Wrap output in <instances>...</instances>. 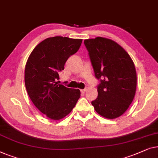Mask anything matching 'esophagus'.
<instances>
[{
  "label": "esophagus",
  "instance_id": "esophagus-1",
  "mask_svg": "<svg viewBox=\"0 0 158 158\" xmlns=\"http://www.w3.org/2000/svg\"><path fill=\"white\" fill-rule=\"evenodd\" d=\"M86 92V89H81V93H85Z\"/></svg>",
  "mask_w": 158,
  "mask_h": 158
}]
</instances>
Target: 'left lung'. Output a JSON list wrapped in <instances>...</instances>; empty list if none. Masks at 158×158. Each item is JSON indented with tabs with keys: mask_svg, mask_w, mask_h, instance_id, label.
Here are the masks:
<instances>
[{
	"mask_svg": "<svg viewBox=\"0 0 158 158\" xmlns=\"http://www.w3.org/2000/svg\"><path fill=\"white\" fill-rule=\"evenodd\" d=\"M95 77L100 81L98 97L92 102L96 112L107 119L123 114L135 97L137 74L135 64L124 48L103 37L84 41Z\"/></svg>",
	"mask_w": 158,
	"mask_h": 158,
	"instance_id": "left-lung-1",
	"label": "left lung"
}]
</instances>
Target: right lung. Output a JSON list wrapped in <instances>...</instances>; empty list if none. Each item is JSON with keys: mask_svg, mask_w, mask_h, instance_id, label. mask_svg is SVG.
Returning <instances> with one entry per match:
<instances>
[{"mask_svg": "<svg viewBox=\"0 0 158 158\" xmlns=\"http://www.w3.org/2000/svg\"><path fill=\"white\" fill-rule=\"evenodd\" d=\"M82 39L54 36L34 48L25 67V85L28 96L40 112L59 120L72 112L81 96L79 89L59 84V74L69 57L77 52Z\"/></svg>", "mask_w": 158, "mask_h": 158, "instance_id": "add662e5", "label": "right lung"}]
</instances>
